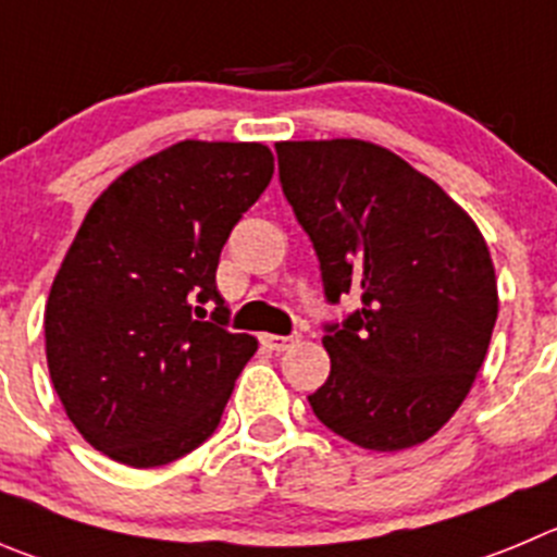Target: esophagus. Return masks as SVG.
I'll list each match as a JSON object with an SVG mask.
<instances>
[{
	"label": "esophagus",
	"instance_id": "1",
	"mask_svg": "<svg viewBox=\"0 0 557 557\" xmlns=\"http://www.w3.org/2000/svg\"><path fill=\"white\" fill-rule=\"evenodd\" d=\"M296 337L294 335H261V343L267 346L269 351H285L288 346H294Z\"/></svg>",
	"mask_w": 557,
	"mask_h": 557
}]
</instances>
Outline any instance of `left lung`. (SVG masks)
Returning <instances> with one entry per match:
<instances>
[{
  "label": "left lung",
  "mask_w": 557,
  "mask_h": 557,
  "mask_svg": "<svg viewBox=\"0 0 557 557\" xmlns=\"http://www.w3.org/2000/svg\"><path fill=\"white\" fill-rule=\"evenodd\" d=\"M280 184L313 242L332 305L330 379L315 418L368 450H404L443 429L475 382L497 321L495 263L443 186L366 139L277 143Z\"/></svg>",
  "instance_id": "1"
}]
</instances>
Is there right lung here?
Here are the masks:
<instances>
[{"label":"right lung","instance_id":"obj_1","mask_svg":"<svg viewBox=\"0 0 557 557\" xmlns=\"http://www.w3.org/2000/svg\"><path fill=\"white\" fill-rule=\"evenodd\" d=\"M272 173L261 143L184 139L87 211L49 290L46 362L71 423L109 459L170 465L220 425L258 341L225 330L216 267Z\"/></svg>","mask_w":557,"mask_h":557}]
</instances>
